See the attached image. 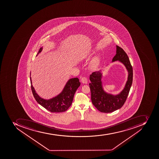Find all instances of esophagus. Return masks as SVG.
<instances>
[{"instance_id":"34e87169","label":"esophagus","mask_w":159,"mask_h":159,"mask_svg":"<svg viewBox=\"0 0 159 159\" xmlns=\"http://www.w3.org/2000/svg\"><path fill=\"white\" fill-rule=\"evenodd\" d=\"M81 83L84 84H88V80L85 77H83L81 79Z\"/></svg>"}]
</instances>
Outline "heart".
I'll return each mask as SVG.
<instances>
[{
  "label": "heart",
  "mask_w": 159,
  "mask_h": 159,
  "mask_svg": "<svg viewBox=\"0 0 159 159\" xmlns=\"http://www.w3.org/2000/svg\"><path fill=\"white\" fill-rule=\"evenodd\" d=\"M84 58V57H82L81 60ZM100 57L98 56L94 57L90 61V63L89 64V68L90 70H96L98 69L99 64H100Z\"/></svg>",
  "instance_id": "heart-1"
}]
</instances>
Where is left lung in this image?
I'll use <instances>...</instances> for the list:
<instances>
[{
  "mask_svg": "<svg viewBox=\"0 0 159 159\" xmlns=\"http://www.w3.org/2000/svg\"><path fill=\"white\" fill-rule=\"evenodd\" d=\"M120 61L124 65L128 71L127 80L124 89L117 94H112L104 90L102 70L92 73L90 75L89 85L91 91V99L94 106L101 112L110 113L120 109L125 103L131 87L133 81V69L129 58L121 48L116 46V54L112 61Z\"/></svg>",
  "mask_w": 159,
  "mask_h": 159,
  "instance_id": "1",
  "label": "left lung"
}]
</instances>
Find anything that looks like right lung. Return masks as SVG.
Here are the masks:
<instances>
[{
    "label": "right lung",
    "mask_w": 159,
    "mask_h": 159,
    "mask_svg": "<svg viewBox=\"0 0 159 159\" xmlns=\"http://www.w3.org/2000/svg\"><path fill=\"white\" fill-rule=\"evenodd\" d=\"M43 49V47L40 48L36 56L41 52ZM30 82L33 94L37 102L45 109L54 113L63 112L68 110L71 105L75 91L80 85L78 78L69 79L61 93L51 98L46 99L40 97L33 86L31 73Z\"/></svg>",
    "instance_id": "1"
}]
</instances>
